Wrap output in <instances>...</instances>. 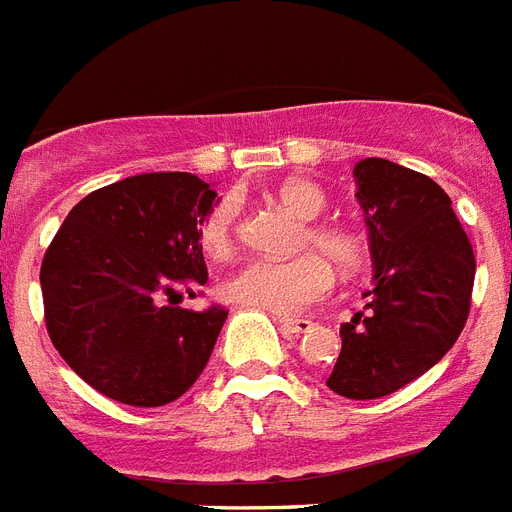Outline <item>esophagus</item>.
I'll list each match as a JSON object with an SVG mask.
<instances>
[{"label": "esophagus", "instance_id": "esophagus-1", "mask_svg": "<svg viewBox=\"0 0 512 512\" xmlns=\"http://www.w3.org/2000/svg\"><path fill=\"white\" fill-rule=\"evenodd\" d=\"M277 325H280L282 333L288 335H301L306 330H312V320H301V317H277Z\"/></svg>", "mask_w": 512, "mask_h": 512}]
</instances>
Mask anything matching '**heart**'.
Segmentation results:
<instances>
[{"label":"heart","mask_w":512,"mask_h":512,"mask_svg":"<svg viewBox=\"0 0 512 512\" xmlns=\"http://www.w3.org/2000/svg\"><path fill=\"white\" fill-rule=\"evenodd\" d=\"M282 208L298 216L301 222H314L325 211V192L306 179H288L275 190ZM200 248L211 259H227L237 240V203L235 198H222L206 219L200 222ZM301 251H320L343 272L359 267L362 243L354 232L330 224H309L301 235ZM317 253H304L290 261L253 259L235 269L222 285L224 298L235 304L264 309L277 317H293L312 304L327 298L333 290V269Z\"/></svg>","instance_id":"1"}]
</instances>
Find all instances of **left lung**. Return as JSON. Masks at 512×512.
Listing matches in <instances>:
<instances>
[{"label": "left lung", "mask_w": 512, "mask_h": 512, "mask_svg": "<svg viewBox=\"0 0 512 512\" xmlns=\"http://www.w3.org/2000/svg\"><path fill=\"white\" fill-rule=\"evenodd\" d=\"M365 211L372 288L341 325V354L327 388L380 399L431 370L463 333L476 259L452 200L431 177L365 158L354 166Z\"/></svg>", "instance_id": "1"}]
</instances>
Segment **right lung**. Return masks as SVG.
<instances>
[{
  "label": "right lung",
  "mask_w": 512,
  "mask_h": 512,
  "mask_svg": "<svg viewBox=\"0 0 512 512\" xmlns=\"http://www.w3.org/2000/svg\"><path fill=\"white\" fill-rule=\"evenodd\" d=\"M216 203L187 171L126 177L79 200L44 253L49 338L108 399L161 407L208 365L227 312L179 301L208 280L198 232Z\"/></svg>",
  "instance_id": "add662e5"
}]
</instances>
